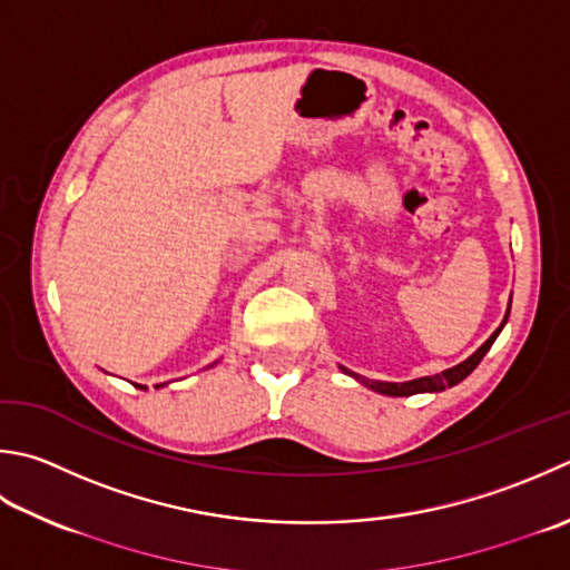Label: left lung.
Segmentation results:
<instances>
[{
	"label": "left lung",
	"mask_w": 570,
	"mask_h": 570,
	"mask_svg": "<svg viewBox=\"0 0 570 570\" xmlns=\"http://www.w3.org/2000/svg\"><path fill=\"white\" fill-rule=\"evenodd\" d=\"M507 318H509V311H507L504 321H501V326L492 333V336L487 338V343L482 345V348H479L476 353H472L470 358H466L464 363L454 365V367H450V371H444V373H440V375L417 377V381H410V383H377V381H365V377H363L361 383H363V385H367L371 390H375V393L393 395V397H405V395H415V393H440V390H444V387H452V385H456L460 381H464V377L474 371V367L479 365V361H482L484 355H487V351L492 348V343L497 341L499 331L504 328Z\"/></svg>",
	"instance_id": "1"
}]
</instances>
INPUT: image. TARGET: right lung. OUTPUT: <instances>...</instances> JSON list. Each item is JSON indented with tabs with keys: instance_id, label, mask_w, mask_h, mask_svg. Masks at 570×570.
<instances>
[{
	"instance_id": "obj_1",
	"label": "right lung",
	"mask_w": 570,
	"mask_h": 570,
	"mask_svg": "<svg viewBox=\"0 0 570 570\" xmlns=\"http://www.w3.org/2000/svg\"><path fill=\"white\" fill-rule=\"evenodd\" d=\"M138 387H142V385H138ZM158 387H160V385H158ZM142 390H145V387H142Z\"/></svg>"
}]
</instances>
